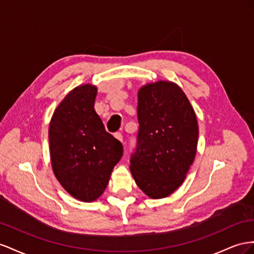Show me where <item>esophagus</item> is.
<instances>
[{
  "label": "esophagus",
  "mask_w": 254,
  "mask_h": 254,
  "mask_svg": "<svg viewBox=\"0 0 254 254\" xmlns=\"http://www.w3.org/2000/svg\"><path fill=\"white\" fill-rule=\"evenodd\" d=\"M115 137H116V138H117L118 140L123 141V136H122L121 133H116V134H115Z\"/></svg>",
  "instance_id": "obj_1"
}]
</instances>
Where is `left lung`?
Returning <instances> with one entry per match:
<instances>
[{
    "mask_svg": "<svg viewBox=\"0 0 254 254\" xmlns=\"http://www.w3.org/2000/svg\"><path fill=\"white\" fill-rule=\"evenodd\" d=\"M137 116L139 128L129 169L150 198H165L183 183L194 159L195 114L178 85L159 81L139 89Z\"/></svg>",
    "mask_w": 254,
    "mask_h": 254,
    "instance_id": "8db88e82",
    "label": "left lung"
}]
</instances>
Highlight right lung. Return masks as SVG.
I'll use <instances>...</instances> for the list:
<instances>
[{"label": "right lung", "instance_id": "obj_1", "mask_svg": "<svg viewBox=\"0 0 254 254\" xmlns=\"http://www.w3.org/2000/svg\"><path fill=\"white\" fill-rule=\"evenodd\" d=\"M97 87L70 91L55 110L49 128L50 156L56 179L72 197L99 198L123 154L122 143L105 131L93 105Z\"/></svg>", "mask_w": 254, "mask_h": 254}]
</instances>
